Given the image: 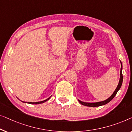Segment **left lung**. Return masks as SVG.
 Wrapping results in <instances>:
<instances>
[{
	"label": "left lung",
	"mask_w": 132,
	"mask_h": 132,
	"mask_svg": "<svg viewBox=\"0 0 132 132\" xmlns=\"http://www.w3.org/2000/svg\"><path fill=\"white\" fill-rule=\"evenodd\" d=\"M120 63H121V69H120V80L119 82H118L117 87L116 88V90L114 92V93L112 94L110 97L108 98L107 99L105 100V101H100V102H82L80 101V100L78 99L79 102L80 103L81 105L86 106H90V107H97V106H102L104 105H106V104L109 103V102L111 101L112 100L113 98H114L115 96H116V94L117 93L118 90H120V88H121L122 83V80H123V77H122V63L121 61H120Z\"/></svg>",
	"instance_id": "left-lung-1"
}]
</instances>
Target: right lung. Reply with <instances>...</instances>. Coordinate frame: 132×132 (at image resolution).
Here are the masks:
<instances>
[{"label": "right lung", "mask_w": 132, "mask_h": 132, "mask_svg": "<svg viewBox=\"0 0 132 132\" xmlns=\"http://www.w3.org/2000/svg\"><path fill=\"white\" fill-rule=\"evenodd\" d=\"M51 97V96H50V97H48V99L44 100V101H40V102H24V101H21V100H20V101H21L22 102H23V103H29V104H35V105H37V104H40V103H42L45 102L46 101H48V100H49V99H50V97Z\"/></svg>", "instance_id": "1"}]
</instances>
